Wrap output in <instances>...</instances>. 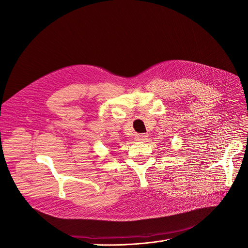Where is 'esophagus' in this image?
Listing matches in <instances>:
<instances>
[{
    "label": "esophagus",
    "mask_w": 248,
    "mask_h": 248,
    "mask_svg": "<svg viewBox=\"0 0 248 248\" xmlns=\"http://www.w3.org/2000/svg\"><path fill=\"white\" fill-rule=\"evenodd\" d=\"M147 138H148L147 134L140 133V134H137L136 138H134V139H136V140H139V141H145L147 140Z\"/></svg>",
    "instance_id": "esophagus-1"
}]
</instances>
